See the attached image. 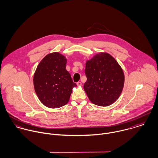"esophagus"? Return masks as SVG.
Instances as JSON below:
<instances>
[{"label":"esophagus","instance_id":"esophagus-1","mask_svg":"<svg viewBox=\"0 0 158 158\" xmlns=\"http://www.w3.org/2000/svg\"><path fill=\"white\" fill-rule=\"evenodd\" d=\"M77 86H81L82 83H81V82H80V81H78V82H77Z\"/></svg>","mask_w":158,"mask_h":158}]
</instances>
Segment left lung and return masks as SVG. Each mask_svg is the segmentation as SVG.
<instances>
[{"label":"left lung","mask_w":158,"mask_h":158,"mask_svg":"<svg viewBox=\"0 0 158 158\" xmlns=\"http://www.w3.org/2000/svg\"><path fill=\"white\" fill-rule=\"evenodd\" d=\"M85 73L87 81L83 88L92 103L108 106L118 98L124 85V73L111 55L100 52L86 61Z\"/></svg>","instance_id":"left-lung-1"}]
</instances>
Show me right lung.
Listing matches in <instances>:
<instances>
[{
	"label": "right lung",
	"mask_w": 158,
	"mask_h": 158,
	"mask_svg": "<svg viewBox=\"0 0 158 158\" xmlns=\"http://www.w3.org/2000/svg\"><path fill=\"white\" fill-rule=\"evenodd\" d=\"M67 59L58 52L47 55L34 73L35 90L41 102L50 108L66 105L73 88L77 87L66 69Z\"/></svg>",
	"instance_id": "right-lung-1"
}]
</instances>
